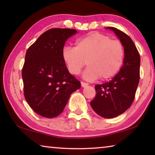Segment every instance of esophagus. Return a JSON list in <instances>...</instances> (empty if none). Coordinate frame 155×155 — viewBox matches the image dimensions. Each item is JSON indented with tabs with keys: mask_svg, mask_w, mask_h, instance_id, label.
I'll list each match as a JSON object with an SVG mask.
<instances>
[{
	"mask_svg": "<svg viewBox=\"0 0 155 155\" xmlns=\"http://www.w3.org/2000/svg\"><path fill=\"white\" fill-rule=\"evenodd\" d=\"M81 86H82L83 87H87V86L88 85V83L83 82V81H81Z\"/></svg>",
	"mask_w": 155,
	"mask_h": 155,
	"instance_id": "obj_1",
	"label": "esophagus"
}]
</instances>
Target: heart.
I'll list each match as a JSON object with an SVG mask.
<instances>
[{
    "instance_id": "1",
    "label": "heart",
    "mask_w": 155,
    "mask_h": 155,
    "mask_svg": "<svg viewBox=\"0 0 155 155\" xmlns=\"http://www.w3.org/2000/svg\"><path fill=\"white\" fill-rule=\"evenodd\" d=\"M62 58L72 74H79L86 63L88 68L83 73L85 79L93 81L99 77L108 79L121 68L124 48L120 40L95 32L78 39L75 47H64Z\"/></svg>"
}]
</instances>
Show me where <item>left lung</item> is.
Instances as JSON below:
<instances>
[{"instance_id":"obj_1","label":"left lung","mask_w":155,"mask_h":155,"mask_svg":"<svg viewBox=\"0 0 155 155\" xmlns=\"http://www.w3.org/2000/svg\"><path fill=\"white\" fill-rule=\"evenodd\" d=\"M107 28L114 31L124 46V62L111 81L95 86L96 95L90 104L100 116L113 118L127 111L134 101L140 81V56L129 36L116 28Z\"/></svg>"}]
</instances>
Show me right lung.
Returning a JSON list of instances; mask_svg holds the SVG:
<instances>
[{"label": "right lung", "instance_id": "right-lung-1", "mask_svg": "<svg viewBox=\"0 0 155 155\" xmlns=\"http://www.w3.org/2000/svg\"><path fill=\"white\" fill-rule=\"evenodd\" d=\"M77 30L51 28L28 48L22 70L25 99L34 111L52 118L64 111L81 83L68 71L62 50Z\"/></svg>", "mask_w": 155, "mask_h": 155}]
</instances>
